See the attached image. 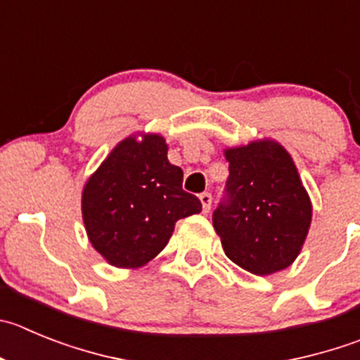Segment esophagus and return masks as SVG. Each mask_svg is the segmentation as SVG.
I'll return each mask as SVG.
<instances>
[{
	"label": "esophagus",
	"instance_id": "1",
	"mask_svg": "<svg viewBox=\"0 0 360 360\" xmlns=\"http://www.w3.org/2000/svg\"><path fill=\"white\" fill-rule=\"evenodd\" d=\"M199 199H200V202H202L204 213H207V211H210V207H211V200H213V197H211V193L204 191V193H200V195H199Z\"/></svg>",
	"mask_w": 360,
	"mask_h": 360
}]
</instances>
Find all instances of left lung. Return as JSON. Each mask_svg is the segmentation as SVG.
I'll list each match as a JSON object with an SVG mask.
<instances>
[{"label":"left lung","instance_id":"8db88e82","mask_svg":"<svg viewBox=\"0 0 360 360\" xmlns=\"http://www.w3.org/2000/svg\"><path fill=\"white\" fill-rule=\"evenodd\" d=\"M224 154L229 177L213 227L226 256L254 275L284 270L300 254L312 217L290 153L275 140H257Z\"/></svg>","mask_w":360,"mask_h":360}]
</instances>
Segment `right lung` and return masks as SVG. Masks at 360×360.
Listing matches in <instances>:
<instances>
[{"label":"right lung","mask_w":360,"mask_h":360,"mask_svg":"<svg viewBox=\"0 0 360 360\" xmlns=\"http://www.w3.org/2000/svg\"><path fill=\"white\" fill-rule=\"evenodd\" d=\"M160 134L124 139L89 177L82 213L92 247L117 268H139L160 254L179 218L202 211L183 190V170Z\"/></svg>","instance_id":"obj_1"}]
</instances>
